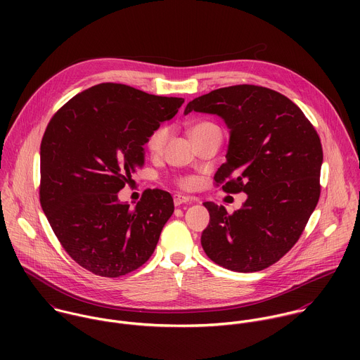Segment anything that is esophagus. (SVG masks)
<instances>
[{"instance_id":"34e87169","label":"esophagus","mask_w":360,"mask_h":360,"mask_svg":"<svg viewBox=\"0 0 360 360\" xmlns=\"http://www.w3.org/2000/svg\"><path fill=\"white\" fill-rule=\"evenodd\" d=\"M188 202H191V198L184 196V195H181V193H175V195H174V203H175V207H179V205L188 203Z\"/></svg>"}]
</instances>
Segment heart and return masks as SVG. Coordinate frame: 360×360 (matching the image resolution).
<instances>
[{"mask_svg":"<svg viewBox=\"0 0 360 360\" xmlns=\"http://www.w3.org/2000/svg\"><path fill=\"white\" fill-rule=\"evenodd\" d=\"M217 131H221V128L217 124L210 122V121H202V122H198L193 127H191L189 135H191L192 141H198V139L207 136L212 132H217ZM167 138H168V129L165 127L157 128L155 131L150 132V135L146 139L148 150L150 153H153V155H158V153H161L165 146ZM193 184H195V181L191 176H182L178 179V185L182 188H191V186H193Z\"/></svg>","mask_w":360,"mask_h":360,"instance_id":"1","label":"heart"}]
</instances>
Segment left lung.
Instances as JSON below:
<instances>
[{
    "instance_id": "left-lung-1",
    "label": "left lung",
    "mask_w": 360,
    "mask_h": 360,
    "mask_svg": "<svg viewBox=\"0 0 360 360\" xmlns=\"http://www.w3.org/2000/svg\"><path fill=\"white\" fill-rule=\"evenodd\" d=\"M192 111L217 114L231 129L226 162L214 179L228 193L248 195L233 214L203 203L211 219L202 248L229 271H262L292 249L316 208L321 138L296 104L265 86L211 91L189 102L185 115Z\"/></svg>"
}]
</instances>
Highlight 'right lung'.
I'll list each match as a JSON object with an SVG mask.
<instances>
[{
  "label": "right lung",
  "instance_id": "right-lung-1",
  "mask_svg": "<svg viewBox=\"0 0 360 360\" xmlns=\"http://www.w3.org/2000/svg\"><path fill=\"white\" fill-rule=\"evenodd\" d=\"M184 101L104 82L77 94L51 118L41 141L39 202L65 252L86 271L120 278L155 250L174 212L171 193L145 191L129 208L118 192L143 167L150 132Z\"/></svg>",
  "mask_w": 360,
  "mask_h": 360
}]
</instances>
